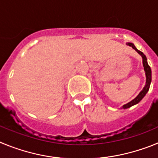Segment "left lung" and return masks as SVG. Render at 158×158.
Instances as JSON below:
<instances>
[{"label": "left lung", "instance_id": "obj_1", "mask_svg": "<svg viewBox=\"0 0 158 158\" xmlns=\"http://www.w3.org/2000/svg\"><path fill=\"white\" fill-rule=\"evenodd\" d=\"M127 45H129L130 47H132L134 49H135V51H137V52L139 53L140 55H142V62H143V66H144V70L145 72H146V86L144 87V89H142V91H141V93H139V95H138V96H137L136 98L134 99L133 100H131V102H129L128 104H125V105L123 106V108H124V109H126V108H128V107H131V106L135 105V104H138L139 102L141 101V100H142L143 97H144L145 96H146V94L147 93V92L149 91V89H150V83H151V69H150V65H148L147 63V61H146V55H145L142 52V51H139V50H137L136 47H135V45H134L133 43H127Z\"/></svg>", "mask_w": 158, "mask_h": 158}]
</instances>
